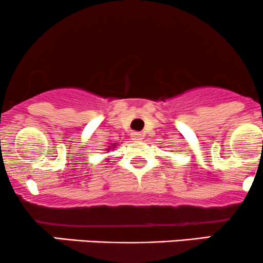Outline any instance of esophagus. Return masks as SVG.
Listing matches in <instances>:
<instances>
[{
  "label": "esophagus",
  "instance_id": "obj_1",
  "mask_svg": "<svg viewBox=\"0 0 263 263\" xmlns=\"http://www.w3.org/2000/svg\"><path fill=\"white\" fill-rule=\"evenodd\" d=\"M142 137H143V136H142V134H140V132H135V134H132V140L135 141H141Z\"/></svg>",
  "mask_w": 263,
  "mask_h": 263
}]
</instances>
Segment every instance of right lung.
<instances>
[{
    "instance_id": "add662e5",
    "label": "right lung",
    "mask_w": 263,
    "mask_h": 263,
    "mask_svg": "<svg viewBox=\"0 0 263 263\" xmlns=\"http://www.w3.org/2000/svg\"><path fill=\"white\" fill-rule=\"evenodd\" d=\"M115 146H116V144H115V143H114V146H112V148H115ZM108 149H111V148H108Z\"/></svg>"
}]
</instances>
